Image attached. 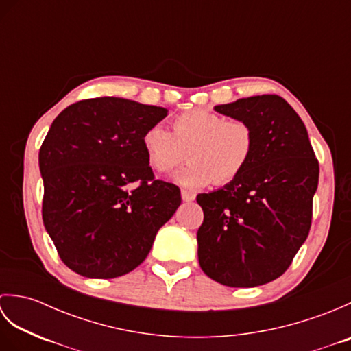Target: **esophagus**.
Returning a JSON list of instances; mask_svg holds the SVG:
<instances>
[{
    "instance_id": "34e87169",
    "label": "esophagus",
    "mask_w": 351,
    "mask_h": 351,
    "mask_svg": "<svg viewBox=\"0 0 351 351\" xmlns=\"http://www.w3.org/2000/svg\"><path fill=\"white\" fill-rule=\"evenodd\" d=\"M181 197L184 202H193V200H195V195H193V193L185 191V190L181 191Z\"/></svg>"
}]
</instances>
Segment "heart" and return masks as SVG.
<instances>
[{"label":"heart","mask_w":351,"mask_h":351,"mask_svg":"<svg viewBox=\"0 0 351 351\" xmlns=\"http://www.w3.org/2000/svg\"><path fill=\"white\" fill-rule=\"evenodd\" d=\"M169 131L151 126L141 138L149 164L169 173L189 156L191 160L173 175V181L189 190L204 189L213 181L225 185L240 176L253 155L255 136L247 122L226 121L208 110H190L171 121Z\"/></svg>","instance_id":"b5f03b06"}]
</instances>
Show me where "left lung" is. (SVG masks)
I'll list each match as a JSON object with an SVG mask.
<instances>
[{
  "instance_id": "obj_1",
  "label": "left lung",
  "mask_w": 351,
  "mask_h": 351,
  "mask_svg": "<svg viewBox=\"0 0 351 351\" xmlns=\"http://www.w3.org/2000/svg\"><path fill=\"white\" fill-rule=\"evenodd\" d=\"M250 125L253 155L235 181L197 196L200 268L226 287L278 279L308 238L319 167L300 116L278 95L215 106Z\"/></svg>"
}]
</instances>
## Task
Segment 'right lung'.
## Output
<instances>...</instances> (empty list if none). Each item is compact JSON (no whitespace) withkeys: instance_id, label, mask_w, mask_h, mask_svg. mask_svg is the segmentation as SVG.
Listing matches in <instances>:
<instances>
[{"instance_id":"right-lung-1","label":"right lung","mask_w":351,"mask_h":351,"mask_svg":"<svg viewBox=\"0 0 351 351\" xmlns=\"http://www.w3.org/2000/svg\"><path fill=\"white\" fill-rule=\"evenodd\" d=\"M169 110L104 96L58 114L39 151L42 217L63 263L90 279L132 271L181 205L154 180L141 138Z\"/></svg>"}]
</instances>
